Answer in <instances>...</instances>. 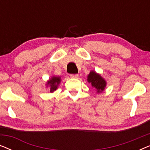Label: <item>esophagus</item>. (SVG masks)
<instances>
[{
  "label": "esophagus",
  "instance_id": "34e87169",
  "mask_svg": "<svg viewBox=\"0 0 150 150\" xmlns=\"http://www.w3.org/2000/svg\"><path fill=\"white\" fill-rule=\"evenodd\" d=\"M70 77L72 78V79H77L79 77V74H71Z\"/></svg>",
  "mask_w": 150,
  "mask_h": 150
}]
</instances>
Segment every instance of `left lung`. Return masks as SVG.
I'll return each instance as SVG.
<instances>
[{
    "instance_id": "obj_1",
    "label": "left lung",
    "mask_w": 150,
    "mask_h": 150,
    "mask_svg": "<svg viewBox=\"0 0 150 150\" xmlns=\"http://www.w3.org/2000/svg\"><path fill=\"white\" fill-rule=\"evenodd\" d=\"M87 81L91 84L92 87L94 88L97 93H101L104 90L106 85V82L99 74L96 71H90L87 76Z\"/></svg>"
}]
</instances>
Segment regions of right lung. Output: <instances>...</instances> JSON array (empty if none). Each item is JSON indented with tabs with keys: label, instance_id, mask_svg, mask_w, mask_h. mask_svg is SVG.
I'll use <instances>...</instances> for the list:
<instances>
[{
	"label": "right lung",
	"instance_id": "add662e5",
	"mask_svg": "<svg viewBox=\"0 0 150 150\" xmlns=\"http://www.w3.org/2000/svg\"><path fill=\"white\" fill-rule=\"evenodd\" d=\"M61 82V77L58 76H52L51 79H50L49 81L47 82L46 85L50 87V91L51 93L56 91L57 87Z\"/></svg>",
	"mask_w": 150,
	"mask_h": 150
}]
</instances>
